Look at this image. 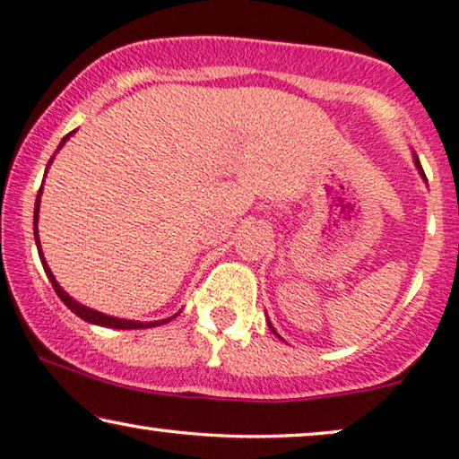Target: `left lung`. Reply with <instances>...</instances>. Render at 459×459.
<instances>
[{"mask_svg": "<svg viewBox=\"0 0 459 459\" xmlns=\"http://www.w3.org/2000/svg\"><path fill=\"white\" fill-rule=\"evenodd\" d=\"M414 162H416V168H418V172H420V174H422V178L426 180V177H424V170H422V166H420V160H418V158L414 156ZM268 326H270V331H273V333L276 334V331H274V328H273V325H270V320H268Z\"/></svg>", "mask_w": 459, "mask_h": 459, "instance_id": "1", "label": "left lung"}]
</instances>
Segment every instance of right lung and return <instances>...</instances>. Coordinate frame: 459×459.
Instances as JSON below:
<instances>
[{"instance_id":"1","label":"right lung","mask_w":459,"mask_h":459,"mask_svg":"<svg viewBox=\"0 0 459 459\" xmlns=\"http://www.w3.org/2000/svg\"><path fill=\"white\" fill-rule=\"evenodd\" d=\"M70 134H73V133H70ZM70 134H66V137L62 139L60 147L66 143V139L70 137ZM60 147H57V150H60ZM39 202H41V189H39V195H37V202H35V218H33V227H35L33 230H35V243H37V249H39V257H41L45 274H48V279L51 281V285H54V291L57 293V297H60L64 303H66L68 309H73V312L79 316V318L91 322V325H100V326H108V328H122V331H133V328H134V331H137V328H152V326L166 325V322H170L174 316H177V314H174V316H170V318H166V320H153V322L122 320V318H114V316H106V314H101V312H95V309L82 306V303H79V301H74L73 297H70L60 285H57V281L54 279V274H51L48 262H45V257L41 254V243H39V229H37V222H39Z\"/></svg>"}]
</instances>
